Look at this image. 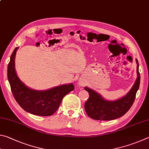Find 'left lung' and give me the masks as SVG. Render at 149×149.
<instances>
[{"instance_id":"8db88e82","label":"left lung","mask_w":149,"mask_h":149,"mask_svg":"<svg viewBox=\"0 0 149 149\" xmlns=\"http://www.w3.org/2000/svg\"><path fill=\"white\" fill-rule=\"evenodd\" d=\"M137 64V78L130 92L121 99L116 101H107L94 90L85 87L84 89L89 93V98L86 101L84 108L90 118L97 120H112L124 115L134 102L135 95L139 88L140 74L139 63Z\"/></svg>"}]
</instances>
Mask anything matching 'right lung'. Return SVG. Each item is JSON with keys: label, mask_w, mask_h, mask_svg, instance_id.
Returning <instances> with one entry per match:
<instances>
[{"label": "right lung", "mask_w": 149, "mask_h": 149, "mask_svg": "<svg viewBox=\"0 0 149 149\" xmlns=\"http://www.w3.org/2000/svg\"><path fill=\"white\" fill-rule=\"evenodd\" d=\"M15 48L8 65V79L13 95L23 110L35 115L51 116L59 108L65 95L74 89L72 84H63L45 91L35 90L23 84L15 70Z\"/></svg>", "instance_id": "right-lung-1"}]
</instances>
